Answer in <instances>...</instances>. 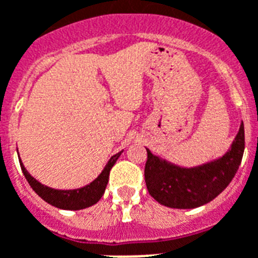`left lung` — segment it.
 I'll return each mask as SVG.
<instances>
[{
  "label": "left lung",
  "instance_id": "left-lung-1",
  "mask_svg": "<svg viewBox=\"0 0 258 258\" xmlns=\"http://www.w3.org/2000/svg\"><path fill=\"white\" fill-rule=\"evenodd\" d=\"M245 149L244 124L223 158L195 169H180L165 162L148 150L145 182L149 194L170 208H197L210 203L227 188L239 170Z\"/></svg>",
  "mask_w": 258,
  "mask_h": 258
}]
</instances>
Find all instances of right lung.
<instances>
[{
	"label": "right lung",
	"instance_id": "add662e5",
	"mask_svg": "<svg viewBox=\"0 0 258 258\" xmlns=\"http://www.w3.org/2000/svg\"><path fill=\"white\" fill-rule=\"evenodd\" d=\"M121 155V152L117 153L109 159L108 165L105 166V169L100 174L92 183H89L88 186L83 187V188H78V190H55V188H50L47 186H43L42 183L38 182L37 179H34L33 176L30 175L26 171L25 166L21 162V169H22L23 175L29 182L35 192L39 195L44 202H47L48 204L54 206V207L61 208V210H83V208L91 207L93 204L101 199V197L105 192V187L108 184V179H109L110 169L113 167L118 157Z\"/></svg>",
	"mask_w": 258,
	"mask_h": 258
}]
</instances>
